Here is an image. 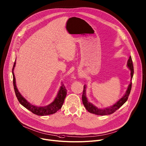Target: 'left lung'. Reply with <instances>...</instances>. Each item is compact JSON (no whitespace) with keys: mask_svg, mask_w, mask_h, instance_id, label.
Segmentation results:
<instances>
[{"mask_svg":"<svg viewBox=\"0 0 146 146\" xmlns=\"http://www.w3.org/2000/svg\"><path fill=\"white\" fill-rule=\"evenodd\" d=\"M127 68L130 70V76H131V79H130V83L129 84L127 90L126 91V92L123 96L119 99L116 102H115L114 104H113L111 106H110L107 108H100L97 107L96 105L92 104L91 102H89L86 96V88L87 86L85 84L84 86V89H83V92L82 95V101L83 103V105L86 109L90 113L98 115H110L115 112L116 110H117L119 108L126 102V101L128 99L129 96L130 94L131 88V80L132 78H133V73H134V69H133V62L131 60V57L130 56L129 59L127 60Z\"/></svg>","mask_w":146,"mask_h":146,"instance_id":"left-lung-1","label":"left lung"}]
</instances>
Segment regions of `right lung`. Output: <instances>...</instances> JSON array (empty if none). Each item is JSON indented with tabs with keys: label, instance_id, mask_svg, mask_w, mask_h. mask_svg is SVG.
I'll use <instances>...</instances> for the list:
<instances>
[{
	"label": "right lung",
	"instance_id": "add662e5",
	"mask_svg": "<svg viewBox=\"0 0 146 146\" xmlns=\"http://www.w3.org/2000/svg\"><path fill=\"white\" fill-rule=\"evenodd\" d=\"M16 60H15L14 65H13L12 74L13 77V86H14L15 94L19 102L26 109L29 110L33 113L39 116H45L56 113L58 110H59L62 108L66 94H67V90H66L64 85L62 83V82L61 83V86L60 87V88L58 92V94L56 97L55 98L54 100L49 105L46 106H42V107H39V106L34 105L33 104H31L30 102H29L26 100L20 94V92L17 89L15 76L14 74V69L16 66Z\"/></svg>",
	"mask_w": 146,
	"mask_h": 146
}]
</instances>
